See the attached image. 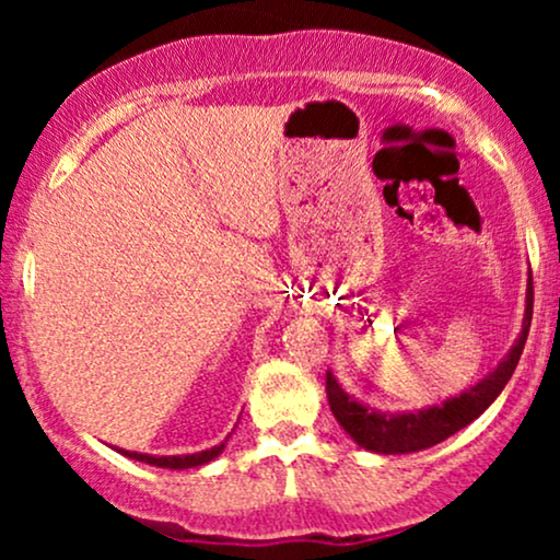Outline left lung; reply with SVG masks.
Instances as JSON below:
<instances>
[{
  "label": "left lung",
  "instance_id": "8db88e82",
  "mask_svg": "<svg viewBox=\"0 0 560 560\" xmlns=\"http://www.w3.org/2000/svg\"><path fill=\"white\" fill-rule=\"evenodd\" d=\"M532 324V276L526 284V311L522 334L513 342L511 350L498 369L490 371L481 382L460 392V395L447 397L445 402L429 405V408L419 410H400V413H389V410H376L371 405L358 402L355 397L347 395L342 384L334 378L329 371L326 374V395H329V405L334 419L339 427L352 436L355 445L371 453L382 455H405V453H419V450L434 447L436 442L447 440L455 432L477 421L490 405L498 400L500 392L505 389L508 378L516 371L518 358H522L526 334H529Z\"/></svg>",
  "mask_w": 560,
  "mask_h": 560
}]
</instances>
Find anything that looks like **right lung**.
Returning <instances> with one entry per match:
<instances>
[{
	"label": "right lung",
	"mask_w": 560,
	"mask_h": 560,
	"mask_svg": "<svg viewBox=\"0 0 560 560\" xmlns=\"http://www.w3.org/2000/svg\"><path fill=\"white\" fill-rule=\"evenodd\" d=\"M229 436L221 442V445H215L210 450H199V453H189V455H150V453H133V450H124V447H118V453L126 455V458H131V460H141V464H150L158 468H173V471H184V468H197V466L210 464V460H215L218 455L223 453V447H226Z\"/></svg>",
	"instance_id": "add662e5"
}]
</instances>
